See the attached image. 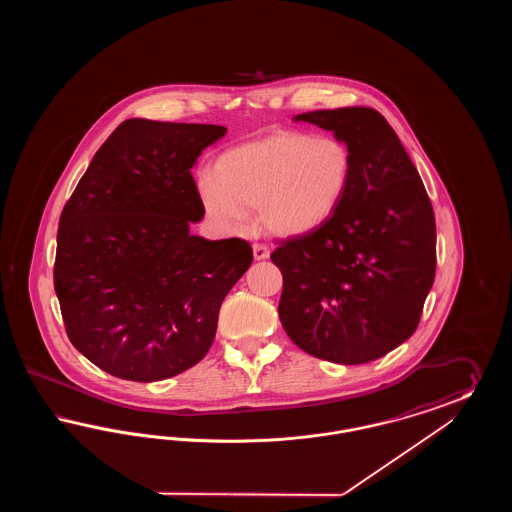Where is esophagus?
Here are the masks:
<instances>
[{
    "label": "esophagus",
    "instance_id": "obj_1",
    "mask_svg": "<svg viewBox=\"0 0 512 512\" xmlns=\"http://www.w3.org/2000/svg\"><path fill=\"white\" fill-rule=\"evenodd\" d=\"M268 255H270V249H268L267 245L253 244V257L257 261H265V259H268Z\"/></svg>",
    "mask_w": 512,
    "mask_h": 512
}]
</instances>
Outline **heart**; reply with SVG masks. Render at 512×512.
Here are the masks:
<instances>
[{
  "instance_id": "obj_1",
  "label": "heart",
  "mask_w": 512,
  "mask_h": 512,
  "mask_svg": "<svg viewBox=\"0 0 512 512\" xmlns=\"http://www.w3.org/2000/svg\"><path fill=\"white\" fill-rule=\"evenodd\" d=\"M351 176L353 155L338 138L278 132L224 151L199 194L224 228L244 226V209H259L268 232L303 236L336 213Z\"/></svg>"
}]
</instances>
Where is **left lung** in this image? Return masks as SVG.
<instances>
[{
    "label": "left lung",
    "mask_w": 512,
    "mask_h": 512,
    "mask_svg": "<svg viewBox=\"0 0 512 512\" xmlns=\"http://www.w3.org/2000/svg\"><path fill=\"white\" fill-rule=\"evenodd\" d=\"M332 130L353 155L336 213L317 230L276 240L280 322L305 353L340 365L388 355L418 328L436 276V219L418 171L372 107L297 115Z\"/></svg>",
    "instance_id": "obj_1"
}]
</instances>
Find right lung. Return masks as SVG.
Returning <instances> with one entry per match:
<instances>
[{"instance_id": "right-lung-1", "label": "right lung", "mask_w": 512, "mask_h": 512, "mask_svg": "<svg viewBox=\"0 0 512 512\" xmlns=\"http://www.w3.org/2000/svg\"><path fill=\"white\" fill-rule=\"evenodd\" d=\"M219 124L128 119L63 207L53 286L67 336L101 370L157 382L197 365L220 303L253 261L240 238L190 234L205 215L192 167Z\"/></svg>"}]
</instances>
